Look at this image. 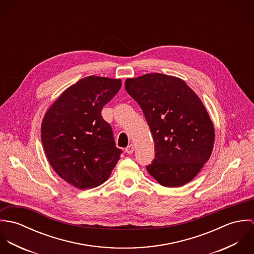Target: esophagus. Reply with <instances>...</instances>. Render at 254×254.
I'll return each mask as SVG.
<instances>
[{"label": "esophagus", "instance_id": "1", "mask_svg": "<svg viewBox=\"0 0 254 254\" xmlns=\"http://www.w3.org/2000/svg\"><path fill=\"white\" fill-rule=\"evenodd\" d=\"M125 151H126V153H128V154H131V153H133V151H134V145H129L127 147H126V149H125Z\"/></svg>", "mask_w": 254, "mask_h": 254}]
</instances>
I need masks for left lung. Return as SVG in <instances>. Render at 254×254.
Returning <instances> with one entry per match:
<instances>
[{"mask_svg": "<svg viewBox=\"0 0 254 254\" xmlns=\"http://www.w3.org/2000/svg\"><path fill=\"white\" fill-rule=\"evenodd\" d=\"M125 90L141 107L153 138L149 175L169 188L191 181L209 159L215 136L200 99L180 78L161 73L128 78Z\"/></svg>", "mask_w": 254, "mask_h": 254, "instance_id": "obj_1", "label": "left lung"}]
</instances>
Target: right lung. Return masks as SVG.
I'll use <instances>...</instances> for the list:
<instances>
[{"label": "right lung", "instance_id": "right-lung-1", "mask_svg": "<svg viewBox=\"0 0 254 254\" xmlns=\"http://www.w3.org/2000/svg\"><path fill=\"white\" fill-rule=\"evenodd\" d=\"M120 88V79L85 77L44 116L41 140L48 160L61 178L80 190L107 181L122 153L101 113Z\"/></svg>", "mask_w": 254, "mask_h": 254}]
</instances>
